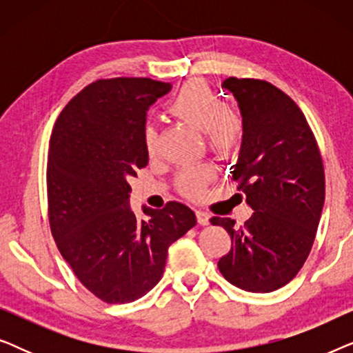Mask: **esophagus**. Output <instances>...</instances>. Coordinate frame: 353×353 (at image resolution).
Masks as SVG:
<instances>
[{
	"label": "esophagus",
	"instance_id": "esophagus-1",
	"mask_svg": "<svg viewBox=\"0 0 353 353\" xmlns=\"http://www.w3.org/2000/svg\"><path fill=\"white\" fill-rule=\"evenodd\" d=\"M196 219H197V223L202 226L210 223V215L205 214V212H202V210H196Z\"/></svg>",
	"mask_w": 353,
	"mask_h": 353
}]
</instances>
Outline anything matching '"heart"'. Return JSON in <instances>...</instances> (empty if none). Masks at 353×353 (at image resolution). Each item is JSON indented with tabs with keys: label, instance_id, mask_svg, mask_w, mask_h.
Listing matches in <instances>:
<instances>
[{
	"label": "heart",
	"instance_id": "heart-1",
	"mask_svg": "<svg viewBox=\"0 0 353 353\" xmlns=\"http://www.w3.org/2000/svg\"><path fill=\"white\" fill-rule=\"evenodd\" d=\"M168 112L190 127L205 133L207 146L220 159H233L239 154L245 138V123L239 114L228 110V104L204 80H191L168 101ZM144 149L149 156L159 146L157 130L146 125L143 130ZM214 178L207 163L183 168L178 175V190L190 197H199Z\"/></svg>",
	"mask_w": 353,
	"mask_h": 353
}]
</instances>
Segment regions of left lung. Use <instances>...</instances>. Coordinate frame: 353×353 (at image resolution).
I'll list each match as a JSON object with an SVG mask.
<instances>
[{
	"label": "left lung",
	"instance_id": "8db88e82",
	"mask_svg": "<svg viewBox=\"0 0 353 353\" xmlns=\"http://www.w3.org/2000/svg\"><path fill=\"white\" fill-rule=\"evenodd\" d=\"M238 101L245 138L233 180L254 214L243 226L214 216L231 236L219 270L233 286L272 292L299 273L310 254L325 204V168L305 115L265 80L223 81Z\"/></svg>",
	"mask_w": 353,
	"mask_h": 353
}]
</instances>
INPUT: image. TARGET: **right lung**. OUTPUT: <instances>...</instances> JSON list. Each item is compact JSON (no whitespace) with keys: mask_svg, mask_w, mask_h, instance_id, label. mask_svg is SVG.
Segmentation results:
<instances>
[{"mask_svg":"<svg viewBox=\"0 0 353 353\" xmlns=\"http://www.w3.org/2000/svg\"><path fill=\"white\" fill-rule=\"evenodd\" d=\"M172 90L151 79L96 80L62 109L48 151V215L57 249L80 283L108 303H128L161 281L167 250L196 225L180 202L130 209L128 180L148 165L149 108Z\"/></svg>","mask_w":353,"mask_h":353,"instance_id":"right-lung-1","label":"right lung"}]
</instances>
